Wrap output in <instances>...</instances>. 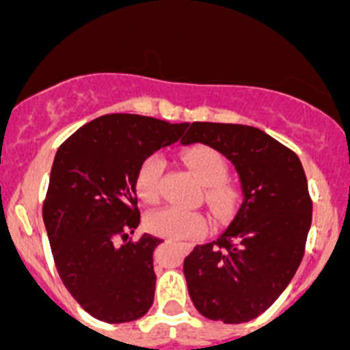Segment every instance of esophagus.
Instances as JSON below:
<instances>
[{
  "label": "esophagus",
  "instance_id": "1",
  "mask_svg": "<svg viewBox=\"0 0 350 350\" xmlns=\"http://www.w3.org/2000/svg\"><path fill=\"white\" fill-rule=\"evenodd\" d=\"M178 243L183 250H186V252H189V250L193 249V243H189V242H178Z\"/></svg>",
  "mask_w": 350,
  "mask_h": 350
}]
</instances>
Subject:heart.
<instances>
[{
    "instance_id": "obj_1",
    "label": "heart",
    "mask_w": 350,
    "mask_h": 350,
    "mask_svg": "<svg viewBox=\"0 0 350 350\" xmlns=\"http://www.w3.org/2000/svg\"><path fill=\"white\" fill-rule=\"evenodd\" d=\"M183 161L196 176L201 185H206L208 204L217 217H224L237 201V189L225 181L227 164L218 150L208 146H193L183 152ZM164 161L159 155H150L139 167L135 188L139 196L147 203H155L161 193V176ZM147 227L155 235L169 239H198L206 232V218L203 213L181 208H161L147 217Z\"/></svg>"
}]
</instances>
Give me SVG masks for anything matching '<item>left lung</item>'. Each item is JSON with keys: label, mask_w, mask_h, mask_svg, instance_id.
Returning a JSON list of instances; mask_svg holds the SVG:
<instances>
[{"label": "left lung", "mask_w": 350, "mask_h": 350, "mask_svg": "<svg viewBox=\"0 0 350 350\" xmlns=\"http://www.w3.org/2000/svg\"><path fill=\"white\" fill-rule=\"evenodd\" d=\"M196 142L232 162L242 203L217 241L185 259L189 296L206 319L249 322L280 298L301 262L313 211L308 181L298 155L256 126L195 122L181 144Z\"/></svg>", "instance_id": "obj_1"}]
</instances>
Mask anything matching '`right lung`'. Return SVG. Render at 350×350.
I'll list each match as a JSON object with an SVG mask.
<instances>
[{"instance_id":"1","label":"right lung","mask_w":350,"mask_h":350,"mask_svg":"<svg viewBox=\"0 0 350 350\" xmlns=\"http://www.w3.org/2000/svg\"><path fill=\"white\" fill-rule=\"evenodd\" d=\"M188 126L113 113L81 126L55 154L44 201L55 267L72 298L101 322H133L152 306L154 250L162 241L150 234L129 241L140 224L135 178L147 157Z\"/></svg>"}]
</instances>
